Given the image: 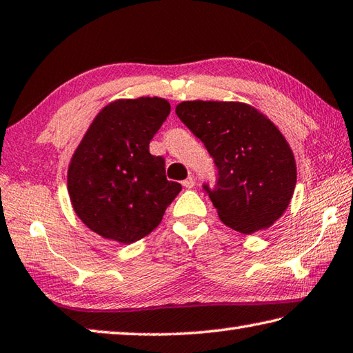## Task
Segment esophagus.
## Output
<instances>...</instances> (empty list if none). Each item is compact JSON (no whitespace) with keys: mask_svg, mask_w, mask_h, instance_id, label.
I'll return each mask as SVG.
<instances>
[{"mask_svg":"<svg viewBox=\"0 0 353 353\" xmlns=\"http://www.w3.org/2000/svg\"><path fill=\"white\" fill-rule=\"evenodd\" d=\"M182 185H183L185 188H193V187H194V179L190 176V177L185 179V181L182 182Z\"/></svg>","mask_w":353,"mask_h":353,"instance_id":"1","label":"esophagus"}]
</instances>
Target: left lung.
Masks as SVG:
<instances>
[{"mask_svg":"<svg viewBox=\"0 0 353 353\" xmlns=\"http://www.w3.org/2000/svg\"><path fill=\"white\" fill-rule=\"evenodd\" d=\"M176 114L213 157L216 185L202 188L219 219L243 234L273 225L296 185L293 152L278 128L236 101H182Z\"/></svg>","mask_w":353,"mask_h":353,"instance_id":"left-lung-1","label":"left lung"}]
</instances>
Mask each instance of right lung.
<instances>
[{"mask_svg": "<svg viewBox=\"0 0 353 353\" xmlns=\"http://www.w3.org/2000/svg\"><path fill=\"white\" fill-rule=\"evenodd\" d=\"M171 106L165 99L115 100L105 106L75 150L68 191L81 222L101 238L132 243L154 230L182 185L165 176L150 142Z\"/></svg>", "mask_w": 353, "mask_h": 353, "instance_id": "1", "label": "right lung"}]
</instances>
